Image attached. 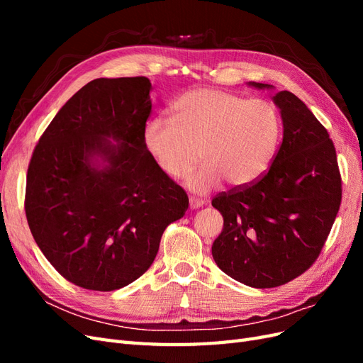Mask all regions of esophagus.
Wrapping results in <instances>:
<instances>
[{
  "mask_svg": "<svg viewBox=\"0 0 363 363\" xmlns=\"http://www.w3.org/2000/svg\"><path fill=\"white\" fill-rule=\"evenodd\" d=\"M203 206H204L203 200H199V199H191L189 200V207L191 208H199V207H203Z\"/></svg>",
  "mask_w": 363,
  "mask_h": 363,
  "instance_id": "1",
  "label": "esophagus"
}]
</instances>
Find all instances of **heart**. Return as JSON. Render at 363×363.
I'll list each match as a JSON object with an SVG mask.
<instances>
[{
  "mask_svg": "<svg viewBox=\"0 0 363 363\" xmlns=\"http://www.w3.org/2000/svg\"><path fill=\"white\" fill-rule=\"evenodd\" d=\"M171 121L148 119L142 144L157 168L171 179L186 180L195 195L218 189L223 182L242 189L257 182L276 152L281 123L276 106L247 100L215 87H195L180 95L169 108Z\"/></svg>",
  "mask_w": 363,
  "mask_h": 363,
  "instance_id": "b5f03b06",
  "label": "heart"
}]
</instances>
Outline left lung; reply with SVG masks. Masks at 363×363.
Returning a JSON list of instances; mask_svg holds the SVG:
<instances>
[{
  "mask_svg": "<svg viewBox=\"0 0 363 363\" xmlns=\"http://www.w3.org/2000/svg\"><path fill=\"white\" fill-rule=\"evenodd\" d=\"M272 91V84L248 82ZM283 140L257 183L219 194L212 206L224 228L212 256L227 276L265 289L298 277L320 256L337 215L342 191L336 150L327 130L292 92L272 95Z\"/></svg>",
  "mask_w": 363,
  "mask_h": 363,
  "instance_id": "8db88e82",
  "label": "left lung"
}]
</instances>
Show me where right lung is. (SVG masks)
Masks as SVG:
<instances>
[{
	"label": "right lung",
	"instance_id": "add662e5",
	"mask_svg": "<svg viewBox=\"0 0 363 363\" xmlns=\"http://www.w3.org/2000/svg\"><path fill=\"white\" fill-rule=\"evenodd\" d=\"M147 77L96 79L51 121L27 172L26 215L51 265L77 286L108 292L139 279L188 195L142 144Z\"/></svg>",
	"mask_w": 363,
	"mask_h": 363
}]
</instances>
